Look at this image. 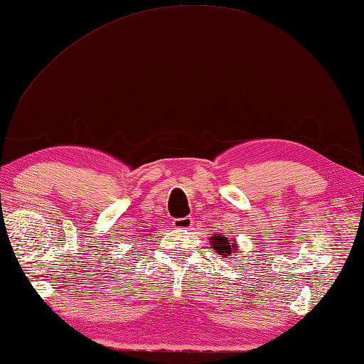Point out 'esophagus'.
<instances>
[{
    "mask_svg": "<svg viewBox=\"0 0 364 364\" xmlns=\"http://www.w3.org/2000/svg\"><path fill=\"white\" fill-rule=\"evenodd\" d=\"M173 225L176 229H190L193 225V218L191 216L176 218V220H173Z\"/></svg>",
    "mask_w": 364,
    "mask_h": 364,
    "instance_id": "1",
    "label": "esophagus"
}]
</instances>
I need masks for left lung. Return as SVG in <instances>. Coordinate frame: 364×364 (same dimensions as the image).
<instances>
[{"mask_svg":"<svg viewBox=\"0 0 364 364\" xmlns=\"http://www.w3.org/2000/svg\"><path fill=\"white\" fill-rule=\"evenodd\" d=\"M210 246L215 250L216 254H220L221 257H224L225 260H229V255L237 249L235 243H230L225 235H220V237H212L210 240Z\"/></svg>","mask_w":364,"mask_h":364,"instance_id":"1","label":"left lung"}]
</instances>
